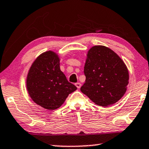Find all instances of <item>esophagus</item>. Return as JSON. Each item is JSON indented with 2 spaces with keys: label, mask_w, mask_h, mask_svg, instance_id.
Here are the masks:
<instances>
[{
  "label": "esophagus",
  "mask_w": 149,
  "mask_h": 149,
  "mask_svg": "<svg viewBox=\"0 0 149 149\" xmlns=\"http://www.w3.org/2000/svg\"><path fill=\"white\" fill-rule=\"evenodd\" d=\"M75 86H76V87L77 88H80V87H81V84H80V83H79V82H77V83H76L75 84Z\"/></svg>",
  "instance_id": "1"
}]
</instances>
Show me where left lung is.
<instances>
[{
  "label": "left lung",
  "mask_w": 149,
  "mask_h": 149,
  "mask_svg": "<svg viewBox=\"0 0 149 149\" xmlns=\"http://www.w3.org/2000/svg\"><path fill=\"white\" fill-rule=\"evenodd\" d=\"M84 74L86 82L81 92L102 107L119 101L129 83L126 64L114 51L104 45H94L88 51Z\"/></svg>",
  "instance_id": "1"
}]
</instances>
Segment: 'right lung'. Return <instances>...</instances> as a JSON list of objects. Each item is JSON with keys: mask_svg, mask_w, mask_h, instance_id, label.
Segmentation results:
<instances>
[{"mask_svg": "<svg viewBox=\"0 0 149 149\" xmlns=\"http://www.w3.org/2000/svg\"><path fill=\"white\" fill-rule=\"evenodd\" d=\"M60 57L47 51L33 62L26 79L29 95L34 102L49 110L59 108L77 88L68 81L60 70Z\"/></svg>", "mask_w": 149, "mask_h": 149, "instance_id": "add662e5", "label": "right lung"}]
</instances>
